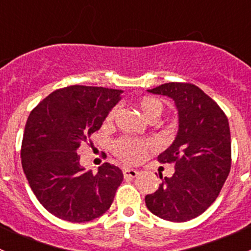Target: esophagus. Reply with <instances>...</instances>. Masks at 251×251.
Returning <instances> with one entry per match:
<instances>
[{
    "mask_svg": "<svg viewBox=\"0 0 251 251\" xmlns=\"http://www.w3.org/2000/svg\"><path fill=\"white\" fill-rule=\"evenodd\" d=\"M140 174L137 170H135V169H125L124 170V176H125V178H135L137 175Z\"/></svg>",
    "mask_w": 251,
    "mask_h": 251,
    "instance_id": "1",
    "label": "esophagus"
}]
</instances>
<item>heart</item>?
<instances>
[{
  "instance_id": "obj_1",
  "label": "heart",
  "mask_w": 251,
  "mask_h": 251,
  "mask_svg": "<svg viewBox=\"0 0 251 251\" xmlns=\"http://www.w3.org/2000/svg\"><path fill=\"white\" fill-rule=\"evenodd\" d=\"M138 107L147 120H153L159 119V116L163 114L164 104L160 100L154 97H143L138 102ZM116 114V108H113L108 113L105 118V123L109 124L114 120V116ZM113 151L118 158L128 164H135L141 161L144 158L148 149V143L146 142L135 140L131 137H121L113 142Z\"/></svg>"
}]
</instances>
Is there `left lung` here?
Listing matches in <instances>:
<instances>
[{
  "label": "left lung",
  "mask_w": 251,
  "mask_h": 251,
  "mask_svg": "<svg viewBox=\"0 0 251 251\" xmlns=\"http://www.w3.org/2000/svg\"><path fill=\"white\" fill-rule=\"evenodd\" d=\"M168 96L178 110V132L160 163L175 164L146 205L160 219L186 222L201 215L219 196L231 170V132L226 114L198 86L169 82L148 90Z\"/></svg>",
  "instance_id": "1"
}]
</instances>
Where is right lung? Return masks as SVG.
I'll use <instances>...</instances> for the list:
<instances>
[{
    "instance_id": "add662e5",
    "label": "right lung",
    "mask_w": 251,
    "mask_h": 251,
    "mask_svg": "<svg viewBox=\"0 0 251 251\" xmlns=\"http://www.w3.org/2000/svg\"><path fill=\"white\" fill-rule=\"evenodd\" d=\"M121 90L74 85L48 95L30 113L22 142V165L32 192L50 214L87 222L110 207L123 171L104 163L98 173L80 165L78 147L98 131Z\"/></svg>"
}]
</instances>
